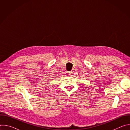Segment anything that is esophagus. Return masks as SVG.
Wrapping results in <instances>:
<instances>
[{
	"label": "esophagus",
	"mask_w": 130,
	"mask_h": 130,
	"mask_svg": "<svg viewBox=\"0 0 130 130\" xmlns=\"http://www.w3.org/2000/svg\"><path fill=\"white\" fill-rule=\"evenodd\" d=\"M72 72L71 71H69V72H68V75H70V76H71V75H72Z\"/></svg>",
	"instance_id": "1"
}]
</instances>
